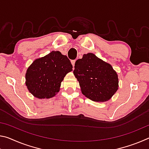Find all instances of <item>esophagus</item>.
Segmentation results:
<instances>
[{
    "mask_svg": "<svg viewBox=\"0 0 149 149\" xmlns=\"http://www.w3.org/2000/svg\"><path fill=\"white\" fill-rule=\"evenodd\" d=\"M75 62V60H72V61H71V63H72V64L73 65V67H74Z\"/></svg>",
    "mask_w": 149,
    "mask_h": 149,
    "instance_id": "1",
    "label": "esophagus"
}]
</instances>
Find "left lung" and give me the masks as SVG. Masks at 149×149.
Here are the masks:
<instances>
[{
    "instance_id": "1",
    "label": "left lung",
    "mask_w": 149,
    "mask_h": 149,
    "mask_svg": "<svg viewBox=\"0 0 149 149\" xmlns=\"http://www.w3.org/2000/svg\"><path fill=\"white\" fill-rule=\"evenodd\" d=\"M74 74L83 95L95 102L107 101L118 89V74L110 64L93 53L84 54L75 64Z\"/></svg>"
}]
</instances>
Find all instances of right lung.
I'll list each match as a JSON object with an SVG mask.
<instances>
[{
  "instance_id": "1",
  "label": "right lung",
  "mask_w": 149,
  "mask_h": 149,
  "mask_svg": "<svg viewBox=\"0 0 149 149\" xmlns=\"http://www.w3.org/2000/svg\"><path fill=\"white\" fill-rule=\"evenodd\" d=\"M72 68L66 56L59 51H52L29 65L26 74V85L35 97L50 99L59 92L61 82Z\"/></svg>"
}]
</instances>
